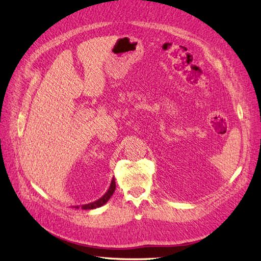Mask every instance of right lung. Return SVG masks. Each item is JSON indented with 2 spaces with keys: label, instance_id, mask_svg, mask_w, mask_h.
<instances>
[{
  "label": "right lung",
  "instance_id": "right-lung-1",
  "mask_svg": "<svg viewBox=\"0 0 261 261\" xmlns=\"http://www.w3.org/2000/svg\"><path fill=\"white\" fill-rule=\"evenodd\" d=\"M114 191H115V180H114V178H113L112 181H111V185H110V187H109L108 192L105 193L101 198H98L97 201H95V202H92V203H88V204L81 205V206H79V205H77V206H73V207H75V208L82 207L83 210H94V208L101 207L102 205H104L105 203H107V202L109 201V199H110V197L113 195Z\"/></svg>",
  "mask_w": 261,
  "mask_h": 261
}]
</instances>
